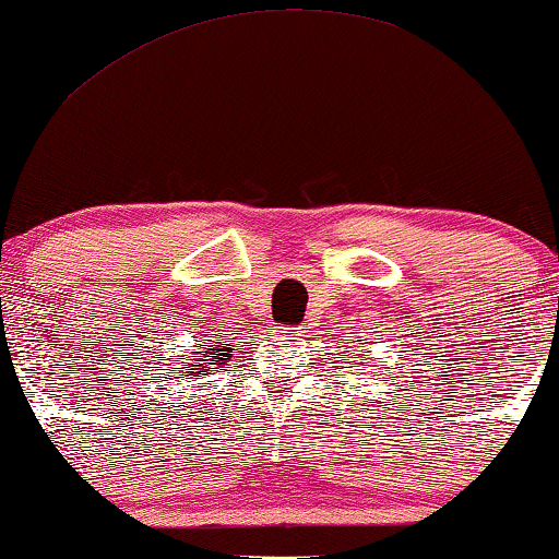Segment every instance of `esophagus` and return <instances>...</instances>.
I'll use <instances>...</instances> for the list:
<instances>
[{
  "label": "esophagus",
  "instance_id": "34e87169",
  "mask_svg": "<svg viewBox=\"0 0 559 559\" xmlns=\"http://www.w3.org/2000/svg\"><path fill=\"white\" fill-rule=\"evenodd\" d=\"M277 333H282V335H295V333H297V328H280Z\"/></svg>",
  "mask_w": 559,
  "mask_h": 559
}]
</instances>
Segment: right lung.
I'll return each instance as SVG.
<instances>
[{
  "mask_svg": "<svg viewBox=\"0 0 559 559\" xmlns=\"http://www.w3.org/2000/svg\"><path fill=\"white\" fill-rule=\"evenodd\" d=\"M229 340H234V337H226V343H219V345H214V343H209L206 347H201V345H197V353H191V362H189V370H186V373L189 376H206L209 370H214V368H224L226 366V360L231 358V350L234 347H226L229 345ZM201 343V340H199Z\"/></svg>",
  "mask_w": 559,
  "mask_h": 559,
  "instance_id": "add662e5",
  "label": "right lung"
}]
</instances>
